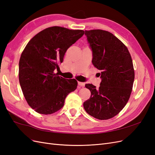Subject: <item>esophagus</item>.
Here are the masks:
<instances>
[{"label": "esophagus", "instance_id": "34e87169", "mask_svg": "<svg viewBox=\"0 0 155 155\" xmlns=\"http://www.w3.org/2000/svg\"><path fill=\"white\" fill-rule=\"evenodd\" d=\"M78 85L80 86V87H83L84 86H85V83H83V82H78Z\"/></svg>", "mask_w": 155, "mask_h": 155}]
</instances>
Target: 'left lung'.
Returning a JSON list of instances; mask_svg holds the SVG:
<instances>
[{
  "label": "left lung",
  "mask_w": 155,
  "mask_h": 155,
  "mask_svg": "<svg viewBox=\"0 0 155 155\" xmlns=\"http://www.w3.org/2000/svg\"><path fill=\"white\" fill-rule=\"evenodd\" d=\"M85 31L92 51V62L101 71V82L98 88L86 84L91 96L83 107L94 118L108 120L118 114L130 97L134 79L132 58L126 46L109 31Z\"/></svg>",
  "instance_id": "left-lung-1"
}]
</instances>
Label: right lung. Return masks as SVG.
Listing matches in <instances>:
<instances>
[{
  "label": "right lung",
  "mask_w": 155,
  "mask_h": 155,
  "mask_svg": "<svg viewBox=\"0 0 155 155\" xmlns=\"http://www.w3.org/2000/svg\"><path fill=\"white\" fill-rule=\"evenodd\" d=\"M81 30L52 26L42 30L28 42L21 55L18 79L23 94L35 112L51 114L63 107L78 81L54 72L59 70L67 49L83 35Z\"/></svg>",
  "instance_id": "add662e5"
}]
</instances>
